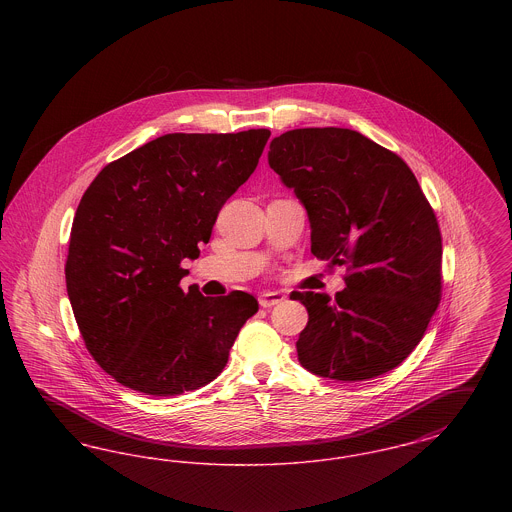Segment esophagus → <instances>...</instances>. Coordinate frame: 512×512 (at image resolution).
Listing matches in <instances>:
<instances>
[{
    "mask_svg": "<svg viewBox=\"0 0 512 512\" xmlns=\"http://www.w3.org/2000/svg\"><path fill=\"white\" fill-rule=\"evenodd\" d=\"M286 299V295L280 292H263L259 295V305L263 307V309H268V307H274V305H278V303H282Z\"/></svg>",
    "mask_w": 512,
    "mask_h": 512,
    "instance_id": "34e87169",
    "label": "esophagus"
}]
</instances>
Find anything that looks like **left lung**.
<instances>
[{"instance_id":"left-lung-1","label":"left lung","mask_w":512,"mask_h":512,"mask_svg":"<svg viewBox=\"0 0 512 512\" xmlns=\"http://www.w3.org/2000/svg\"><path fill=\"white\" fill-rule=\"evenodd\" d=\"M268 165L311 224V251L349 265L347 288L293 292L309 322L297 359L309 372L361 382L401 365L441 295L438 220L407 163L349 128H297L270 142Z\"/></svg>"}]
</instances>
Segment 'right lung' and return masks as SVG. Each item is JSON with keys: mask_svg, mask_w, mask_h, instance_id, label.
<instances>
[{"mask_svg": "<svg viewBox=\"0 0 512 512\" xmlns=\"http://www.w3.org/2000/svg\"><path fill=\"white\" fill-rule=\"evenodd\" d=\"M267 128L165 134L99 172L71 230L67 293L98 365L146 395L207 386L228 363L253 295L182 292L220 207L257 169Z\"/></svg>", "mask_w": 512, "mask_h": 512, "instance_id": "1", "label": "right lung"}]
</instances>
